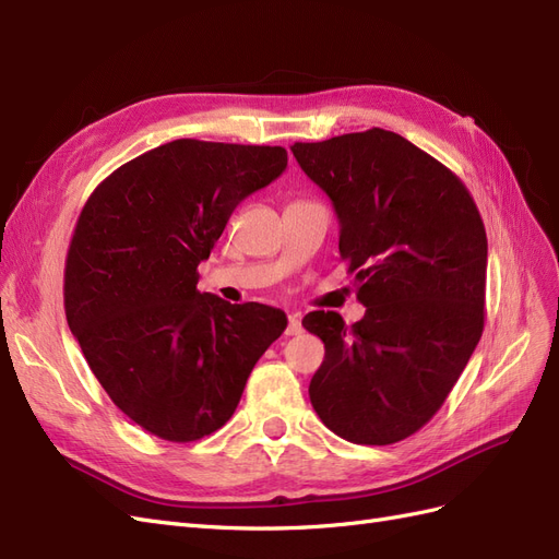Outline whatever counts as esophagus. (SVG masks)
Returning a JSON list of instances; mask_svg holds the SVG:
<instances>
[{
  "mask_svg": "<svg viewBox=\"0 0 559 559\" xmlns=\"http://www.w3.org/2000/svg\"><path fill=\"white\" fill-rule=\"evenodd\" d=\"M286 335H300L302 333V326H300V319L298 314H289V321H286V329H284Z\"/></svg>",
  "mask_w": 559,
  "mask_h": 559,
  "instance_id": "esophagus-1",
  "label": "esophagus"
}]
</instances>
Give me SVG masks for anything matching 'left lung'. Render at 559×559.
I'll return each instance as SVG.
<instances>
[{
	"label": "left lung",
	"mask_w": 559,
	"mask_h": 559,
	"mask_svg": "<svg viewBox=\"0 0 559 559\" xmlns=\"http://www.w3.org/2000/svg\"><path fill=\"white\" fill-rule=\"evenodd\" d=\"M292 151L333 202L337 249L366 306L352 326L324 310L302 319L326 347L312 408L349 443H399L438 413L483 335L480 212L460 177L396 132L370 128Z\"/></svg>",
	"instance_id": "left-lung-1"
}]
</instances>
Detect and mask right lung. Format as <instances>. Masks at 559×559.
Returning <instances> with one entry per match:
<instances>
[{
	"label": "right lung",
	"mask_w": 559,
	"mask_h": 559,
	"mask_svg": "<svg viewBox=\"0 0 559 559\" xmlns=\"http://www.w3.org/2000/svg\"><path fill=\"white\" fill-rule=\"evenodd\" d=\"M284 167L282 146L175 140L114 170L79 214L67 324L109 399L163 441L222 429L286 329L282 310L198 292L233 210Z\"/></svg>",
	"instance_id": "add662e5"
}]
</instances>
